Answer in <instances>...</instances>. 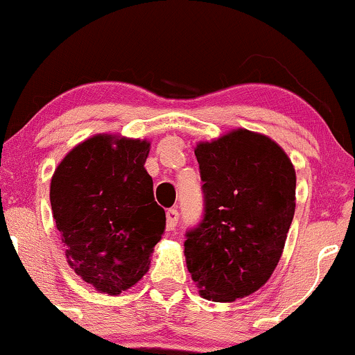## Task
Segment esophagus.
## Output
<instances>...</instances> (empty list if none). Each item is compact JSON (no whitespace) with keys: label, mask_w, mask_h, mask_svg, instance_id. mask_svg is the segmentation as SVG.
<instances>
[{"label":"esophagus","mask_w":355,"mask_h":355,"mask_svg":"<svg viewBox=\"0 0 355 355\" xmlns=\"http://www.w3.org/2000/svg\"><path fill=\"white\" fill-rule=\"evenodd\" d=\"M178 220H179L178 209H169L168 212H166V227H168L169 231H173V229L176 227Z\"/></svg>","instance_id":"34e87169"}]
</instances>
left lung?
Wrapping results in <instances>:
<instances>
[{"label":"left lung","mask_w":355,"mask_h":355,"mask_svg":"<svg viewBox=\"0 0 355 355\" xmlns=\"http://www.w3.org/2000/svg\"><path fill=\"white\" fill-rule=\"evenodd\" d=\"M204 218L186 232L187 270L204 299L232 302L268 282L295 211V171L284 149L248 129L199 143Z\"/></svg>","instance_id":"obj_1"}]
</instances>
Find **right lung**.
Here are the masks:
<instances>
[{
  "label": "right lung",
  "instance_id": "right-lung-1",
  "mask_svg": "<svg viewBox=\"0 0 355 355\" xmlns=\"http://www.w3.org/2000/svg\"><path fill=\"white\" fill-rule=\"evenodd\" d=\"M149 141L96 135L66 154L49 201L71 269L96 291L121 294L149 270L166 214L144 169Z\"/></svg>",
  "mask_w": 355,
  "mask_h": 355
}]
</instances>
